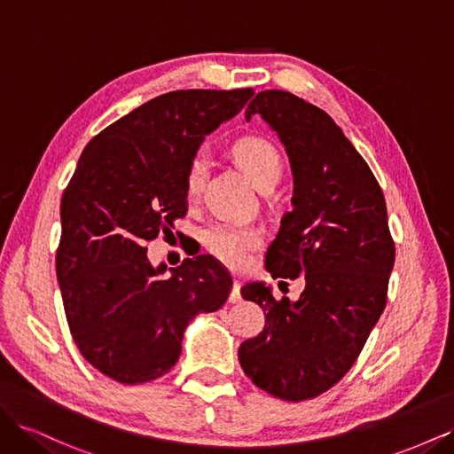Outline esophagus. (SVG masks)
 <instances>
[{"label":"esophagus","instance_id":"obj_1","mask_svg":"<svg viewBox=\"0 0 454 454\" xmlns=\"http://www.w3.org/2000/svg\"><path fill=\"white\" fill-rule=\"evenodd\" d=\"M240 287H242L240 280H235V282H232V290H231V294H229V303H240V301H242Z\"/></svg>","mask_w":454,"mask_h":454}]
</instances>
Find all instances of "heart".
Instances as JSON below:
<instances>
[{
	"label": "heart",
	"mask_w": 454,
	"mask_h": 454,
	"mask_svg": "<svg viewBox=\"0 0 454 454\" xmlns=\"http://www.w3.org/2000/svg\"><path fill=\"white\" fill-rule=\"evenodd\" d=\"M232 155L252 177L257 189L277 187L282 176V160L278 151L269 142L261 138H244L232 147ZM208 160L204 153L191 159L185 174V197L195 200L200 195V189L206 177ZM263 244V232L255 227L237 225V223H215L204 232V248L217 261L231 269H244L250 263L254 252Z\"/></svg>",
	"instance_id": "b5f03b06"
}]
</instances>
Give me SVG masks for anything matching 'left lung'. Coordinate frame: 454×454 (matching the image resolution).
Returning <instances> with one entry per match:
<instances>
[{
	"instance_id": "left-lung-1",
	"label": "left lung",
	"mask_w": 454,
	"mask_h": 454,
	"mask_svg": "<svg viewBox=\"0 0 454 454\" xmlns=\"http://www.w3.org/2000/svg\"><path fill=\"white\" fill-rule=\"evenodd\" d=\"M278 134L294 172V210L267 250L272 278L305 277L292 303L263 282L240 294L265 312L239 360L255 387L287 402L324 394L358 360L387 307L395 248L382 189L324 109L286 90H261L246 107Z\"/></svg>"
}]
</instances>
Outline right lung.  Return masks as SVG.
I'll return each mask as SVG.
<instances>
[{
	"mask_svg": "<svg viewBox=\"0 0 454 454\" xmlns=\"http://www.w3.org/2000/svg\"><path fill=\"white\" fill-rule=\"evenodd\" d=\"M254 89L174 90L136 107L87 144L60 200L57 278L83 358L122 384L168 373L187 324L225 305L232 278L212 255L164 277L147 242L187 212L185 174L204 136Z\"/></svg>",
	"mask_w": 454,
	"mask_h": 454,
	"instance_id": "obj_1",
	"label": "right lung"
}]
</instances>
